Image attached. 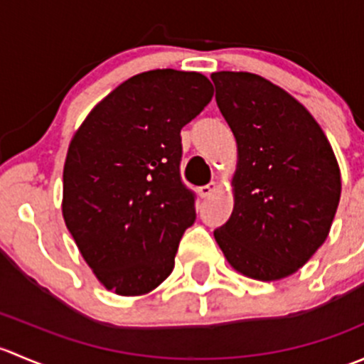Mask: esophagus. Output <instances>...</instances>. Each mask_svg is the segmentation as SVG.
Listing matches in <instances>:
<instances>
[{
  "label": "esophagus",
  "instance_id": "34e87169",
  "mask_svg": "<svg viewBox=\"0 0 364 364\" xmlns=\"http://www.w3.org/2000/svg\"><path fill=\"white\" fill-rule=\"evenodd\" d=\"M216 190V185L215 183H209V185H205V186H200L199 190H197V192H199V196L203 197V199H205V197H209L211 196L213 192H215Z\"/></svg>",
  "mask_w": 364,
  "mask_h": 364
}]
</instances>
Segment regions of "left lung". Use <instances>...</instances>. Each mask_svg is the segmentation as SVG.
I'll return each instance as SVG.
<instances>
[{
  "mask_svg": "<svg viewBox=\"0 0 364 364\" xmlns=\"http://www.w3.org/2000/svg\"><path fill=\"white\" fill-rule=\"evenodd\" d=\"M211 79L237 144L234 209L215 240L237 273L282 280L328 240L341 193L338 160L321 124L280 86L248 72Z\"/></svg>",
  "mask_w": 364,
  "mask_h": 364,
  "instance_id": "1",
  "label": "left lung"
}]
</instances>
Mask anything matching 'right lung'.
<instances>
[{"mask_svg": "<svg viewBox=\"0 0 364 364\" xmlns=\"http://www.w3.org/2000/svg\"><path fill=\"white\" fill-rule=\"evenodd\" d=\"M211 97L199 72L137 73L98 102L70 141L61 211L114 294H148L174 269L179 240L196 222L193 193L179 178V132Z\"/></svg>", "mask_w": 364, "mask_h": 364, "instance_id": "obj_1", "label": "right lung"}]
</instances>
